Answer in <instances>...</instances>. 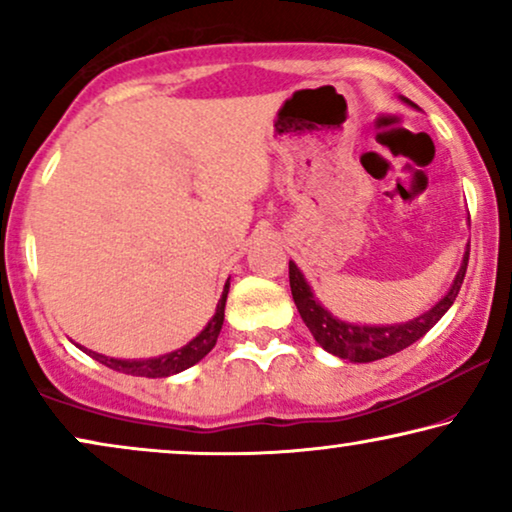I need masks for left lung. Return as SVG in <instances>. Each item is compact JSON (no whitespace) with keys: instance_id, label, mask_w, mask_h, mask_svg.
Listing matches in <instances>:
<instances>
[{"instance_id":"1","label":"left lung","mask_w":512,"mask_h":512,"mask_svg":"<svg viewBox=\"0 0 512 512\" xmlns=\"http://www.w3.org/2000/svg\"><path fill=\"white\" fill-rule=\"evenodd\" d=\"M401 102L410 104L417 109L415 102H410L408 97H401ZM468 251L471 244H466L464 258H461L459 272L454 275L450 289L436 305L419 314L415 319L401 321V324H349L335 317L333 312H328L324 305L314 298L312 286L307 284V279L300 268L293 261H289V282L293 303H296L300 317H303L305 326L310 328L314 340L326 349L328 354L338 356V359H347L352 363H370L384 356H391L401 349L410 347L412 342H417L422 335L431 331L433 326L443 319V314L450 310L457 293L464 284L466 277V265H468Z\"/></svg>"}]
</instances>
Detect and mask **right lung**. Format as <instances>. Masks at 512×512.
<instances>
[{"label":"right lung","mask_w":512,"mask_h":512,"mask_svg":"<svg viewBox=\"0 0 512 512\" xmlns=\"http://www.w3.org/2000/svg\"><path fill=\"white\" fill-rule=\"evenodd\" d=\"M228 289H230V279L223 286V293L219 298V305H216L214 317L207 321V326L195 335L191 342H186L184 347L174 349V352L160 354V356H151V359H114V356H104L97 354L93 349H86L83 345H74L86 352L88 356H93L95 361H100L102 366H107L111 370H118V373L125 375H137V377H170L177 375L181 370L195 366V363L205 359V356L212 352L216 345V338H219L221 326H223V312H226V298H228Z\"/></svg>","instance_id":"obj_1"}]
</instances>
